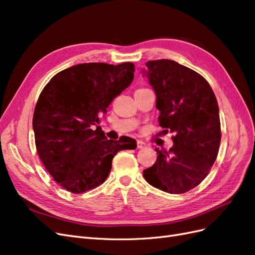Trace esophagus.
Here are the masks:
<instances>
[{
	"label": "esophagus",
	"mask_w": 255,
	"mask_h": 255,
	"mask_svg": "<svg viewBox=\"0 0 255 255\" xmlns=\"http://www.w3.org/2000/svg\"><path fill=\"white\" fill-rule=\"evenodd\" d=\"M145 146H146V144L143 141L137 140V148L138 149H143V148H145Z\"/></svg>",
	"instance_id": "34e87169"
}]
</instances>
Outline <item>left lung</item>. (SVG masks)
<instances>
[{
	"label": "left lung",
	"instance_id": "obj_1",
	"mask_svg": "<svg viewBox=\"0 0 255 255\" xmlns=\"http://www.w3.org/2000/svg\"><path fill=\"white\" fill-rule=\"evenodd\" d=\"M142 72L156 94L159 126L173 134L172 148L157 149L143 170L153 187L184 194L201 183L218 155L219 107L210 84L196 71L170 59L150 60Z\"/></svg>",
	"mask_w": 255,
	"mask_h": 255
}]
</instances>
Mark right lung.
<instances>
[{
	"instance_id": "obj_1",
	"label": "right lung",
	"mask_w": 255,
	"mask_h": 255,
	"mask_svg": "<svg viewBox=\"0 0 255 255\" xmlns=\"http://www.w3.org/2000/svg\"><path fill=\"white\" fill-rule=\"evenodd\" d=\"M134 70L132 63L80 64L54 75L41 91L33 116L37 153L68 191L100 186L116 154L136 149L133 138L109 140L98 127L113 100L132 83Z\"/></svg>"
}]
</instances>
